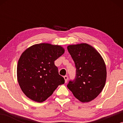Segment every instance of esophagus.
<instances>
[{
	"label": "esophagus",
	"instance_id": "esophagus-1",
	"mask_svg": "<svg viewBox=\"0 0 123 123\" xmlns=\"http://www.w3.org/2000/svg\"><path fill=\"white\" fill-rule=\"evenodd\" d=\"M64 80H65V83H67V81H68V77L67 76V75H65V76L64 77Z\"/></svg>",
	"mask_w": 123,
	"mask_h": 123
}]
</instances>
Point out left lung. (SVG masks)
<instances>
[{"label": "left lung", "mask_w": 123, "mask_h": 123, "mask_svg": "<svg viewBox=\"0 0 123 123\" xmlns=\"http://www.w3.org/2000/svg\"><path fill=\"white\" fill-rule=\"evenodd\" d=\"M67 49L74 62L76 74L67 87L82 102L95 99L102 91L106 80L103 59L93 47L87 43L69 45Z\"/></svg>", "instance_id": "1"}]
</instances>
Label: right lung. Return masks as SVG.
Masks as SVG:
<instances>
[{
	"instance_id": "add662e5",
	"label": "right lung",
	"mask_w": 123,
	"mask_h": 123,
	"mask_svg": "<svg viewBox=\"0 0 123 123\" xmlns=\"http://www.w3.org/2000/svg\"><path fill=\"white\" fill-rule=\"evenodd\" d=\"M64 53L60 46L45 43L33 45L23 52L18 62L17 79L27 97L42 102L64 83L54 64Z\"/></svg>"
}]
</instances>
